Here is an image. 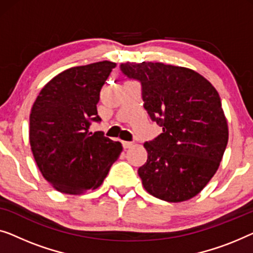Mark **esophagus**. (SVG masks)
I'll return each instance as SVG.
<instances>
[{
	"label": "esophagus",
	"mask_w": 253,
	"mask_h": 253,
	"mask_svg": "<svg viewBox=\"0 0 253 253\" xmlns=\"http://www.w3.org/2000/svg\"><path fill=\"white\" fill-rule=\"evenodd\" d=\"M122 144H123V147H124V149H125V150H126V149L131 148V145H133L131 142H127V141H123Z\"/></svg>",
	"instance_id": "1"
}]
</instances>
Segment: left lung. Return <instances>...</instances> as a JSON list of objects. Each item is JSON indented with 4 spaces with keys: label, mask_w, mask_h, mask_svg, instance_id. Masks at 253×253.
I'll return each mask as SVG.
<instances>
[{
    "label": "left lung",
    "mask_w": 253,
    "mask_h": 253,
    "mask_svg": "<svg viewBox=\"0 0 253 253\" xmlns=\"http://www.w3.org/2000/svg\"><path fill=\"white\" fill-rule=\"evenodd\" d=\"M120 70L141 84L144 109L163 127L144 143L148 159L137 170L144 189L172 203L196 196L215 174L228 142L218 91L187 67L142 62Z\"/></svg>",
    "instance_id": "8db88e82"
}]
</instances>
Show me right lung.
I'll use <instances>...</instances> for the list:
<instances>
[{
	"instance_id": "1",
	"label": "right lung",
	"mask_w": 253,
	"mask_h": 253,
	"mask_svg": "<svg viewBox=\"0 0 253 253\" xmlns=\"http://www.w3.org/2000/svg\"><path fill=\"white\" fill-rule=\"evenodd\" d=\"M117 64L103 60L71 67L42 88L30 115V143L42 175L60 193L79 195L101 186L122 154L120 142L103 131L97 103Z\"/></svg>"
}]
</instances>
